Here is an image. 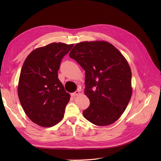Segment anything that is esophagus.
<instances>
[{
    "mask_svg": "<svg viewBox=\"0 0 161 161\" xmlns=\"http://www.w3.org/2000/svg\"><path fill=\"white\" fill-rule=\"evenodd\" d=\"M80 90H79L78 89L77 91H76L75 92H73V93L71 95L72 97H75V96H77L78 95H79L80 94Z\"/></svg>",
    "mask_w": 161,
    "mask_h": 161,
    "instance_id": "34e87169",
    "label": "esophagus"
}]
</instances>
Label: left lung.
<instances>
[{
    "label": "left lung",
    "mask_w": 161,
    "mask_h": 161,
    "mask_svg": "<svg viewBox=\"0 0 161 161\" xmlns=\"http://www.w3.org/2000/svg\"><path fill=\"white\" fill-rule=\"evenodd\" d=\"M69 56L85 70L84 92L90 100L82 112L85 119L99 126L115 122L132 94L131 69L125 57L106 41L78 43Z\"/></svg>",
    "instance_id": "8db88e82"
}]
</instances>
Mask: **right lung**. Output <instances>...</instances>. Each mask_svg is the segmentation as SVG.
<instances>
[{"instance_id":"obj_1","label":"right lung","mask_w":161,"mask_h":161,"mask_svg":"<svg viewBox=\"0 0 161 161\" xmlns=\"http://www.w3.org/2000/svg\"><path fill=\"white\" fill-rule=\"evenodd\" d=\"M74 44L53 42L27 56L19 76L17 92L21 105L33 123L55 125L64 118L70 95L58 79L60 62Z\"/></svg>"}]
</instances>
